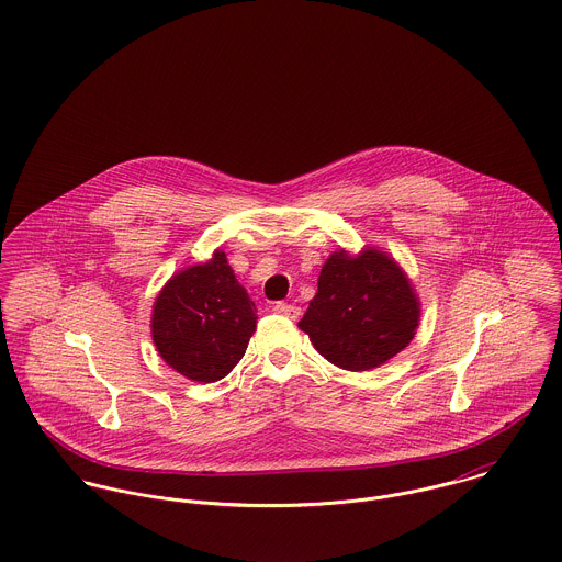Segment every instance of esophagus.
I'll use <instances>...</instances> for the list:
<instances>
[{
    "mask_svg": "<svg viewBox=\"0 0 562 562\" xmlns=\"http://www.w3.org/2000/svg\"><path fill=\"white\" fill-rule=\"evenodd\" d=\"M274 312L281 314V316H285V318H292V321H296V318L301 316V307H296V305H292V303H277V305H274Z\"/></svg>",
    "mask_w": 562,
    "mask_h": 562,
    "instance_id": "esophagus-1",
    "label": "esophagus"
}]
</instances>
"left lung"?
I'll use <instances>...</instances> for the list:
<instances>
[{"mask_svg":"<svg viewBox=\"0 0 562 562\" xmlns=\"http://www.w3.org/2000/svg\"><path fill=\"white\" fill-rule=\"evenodd\" d=\"M299 327L331 364L369 371L412 342L418 301L407 277L381 250L334 252Z\"/></svg>","mask_w":562,"mask_h":562,"instance_id":"obj_1","label":"left lung"}]
</instances>
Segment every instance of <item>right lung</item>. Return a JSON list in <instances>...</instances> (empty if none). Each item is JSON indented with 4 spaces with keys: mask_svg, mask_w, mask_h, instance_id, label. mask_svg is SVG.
Listing matches in <instances>:
<instances>
[{
    "mask_svg": "<svg viewBox=\"0 0 562 562\" xmlns=\"http://www.w3.org/2000/svg\"><path fill=\"white\" fill-rule=\"evenodd\" d=\"M255 312L226 255L217 250L206 263L189 266L166 283L153 312V340L177 373L211 383L244 358Z\"/></svg>",
    "mask_w": 562,
    "mask_h": 562,
    "instance_id": "right-lung-1",
    "label": "right lung"
}]
</instances>
